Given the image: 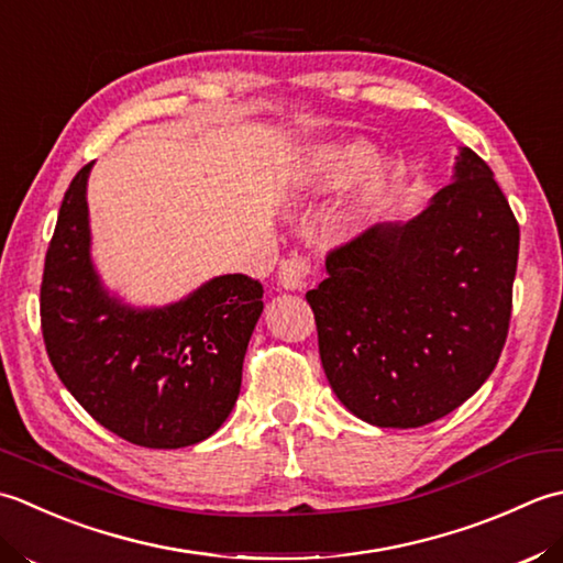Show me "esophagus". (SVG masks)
<instances>
[{
  "label": "esophagus",
  "instance_id": "obj_1",
  "mask_svg": "<svg viewBox=\"0 0 563 563\" xmlns=\"http://www.w3.org/2000/svg\"><path fill=\"white\" fill-rule=\"evenodd\" d=\"M308 277H311V262L306 257H291L282 262L279 267V286L286 291H301L306 289Z\"/></svg>",
  "mask_w": 563,
  "mask_h": 563
}]
</instances>
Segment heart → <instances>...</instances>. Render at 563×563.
I'll use <instances>...</instances> for the list:
<instances>
[{
	"instance_id": "obj_1",
	"label": "heart",
	"mask_w": 563,
	"mask_h": 563,
	"mask_svg": "<svg viewBox=\"0 0 563 563\" xmlns=\"http://www.w3.org/2000/svg\"><path fill=\"white\" fill-rule=\"evenodd\" d=\"M372 145L366 141H325L313 145L294 172V189L303 197H323V194L345 187L357 175L360 185L345 216L347 228H364L376 218L386 203L388 194L396 187L400 165L394 155H371Z\"/></svg>"
}]
</instances>
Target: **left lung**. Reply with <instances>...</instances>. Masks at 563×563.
Returning a JSON list of instances; mask_svg holds the SVG:
<instances>
[{"instance_id":"1","label":"left lung","mask_w":563,"mask_h":563,"mask_svg":"<svg viewBox=\"0 0 563 563\" xmlns=\"http://www.w3.org/2000/svg\"><path fill=\"white\" fill-rule=\"evenodd\" d=\"M518 250L506 194L472 147H459L452 181L416 218L332 250L306 301L340 404L406 430L472 398L506 345Z\"/></svg>"}]
</instances>
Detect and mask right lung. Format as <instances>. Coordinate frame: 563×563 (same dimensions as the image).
Returning a JSON list of instances; mask_svg holds the SVG:
<instances>
[{
  "mask_svg": "<svg viewBox=\"0 0 563 563\" xmlns=\"http://www.w3.org/2000/svg\"><path fill=\"white\" fill-rule=\"evenodd\" d=\"M77 172L57 213L41 284L53 369L99 426L151 450L197 444L223 426L262 316V284L213 277L159 308L111 294L91 262L87 179Z\"/></svg>",
  "mask_w": 563,
  "mask_h": 563,
  "instance_id": "right-lung-1",
  "label": "right lung"
}]
</instances>
